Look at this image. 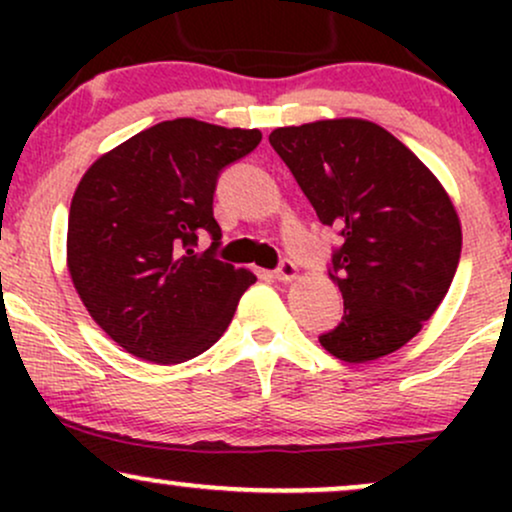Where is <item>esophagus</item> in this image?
I'll use <instances>...</instances> for the list:
<instances>
[{"instance_id":"esophagus-1","label":"esophagus","mask_w":512,"mask_h":512,"mask_svg":"<svg viewBox=\"0 0 512 512\" xmlns=\"http://www.w3.org/2000/svg\"><path fill=\"white\" fill-rule=\"evenodd\" d=\"M296 274H298V267L291 260L281 262L279 269H276V272H274V276L279 281H293V279H296Z\"/></svg>"}]
</instances>
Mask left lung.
<instances>
[{
    "instance_id": "obj_1",
    "label": "left lung",
    "mask_w": 512,
    "mask_h": 512,
    "mask_svg": "<svg viewBox=\"0 0 512 512\" xmlns=\"http://www.w3.org/2000/svg\"><path fill=\"white\" fill-rule=\"evenodd\" d=\"M317 219L339 228L330 279L344 317L320 344L346 363L402 349L448 293L462 250L460 216L436 175L387 129L358 117L269 134Z\"/></svg>"
}]
</instances>
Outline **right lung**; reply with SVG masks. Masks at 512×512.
Masks as SVG:
<instances>
[{
	"instance_id": "add662e5",
	"label": "right lung",
	"mask_w": 512,
	"mask_h": 512,
	"mask_svg": "<svg viewBox=\"0 0 512 512\" xmlns=\"http://www.w3.org/2000/svg\"><path fill=\"white\" fill-rule=\"evenodd\" d=\"M262 142L260 129L195 117L158 122L86 170L69 207L67 267L88 315L142 361H190L231 325L257 281L216 260V178ZM207 230L215 243L191 245Z\"/></svg>"
}]
</instances>
